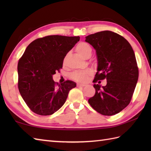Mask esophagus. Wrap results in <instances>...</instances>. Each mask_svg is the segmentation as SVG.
<instances>
[{
    "mask_svg": "<svg viewBox=\"0 0 151 151\" xmlns=\"http://www.w3.org/2000/svg\"><path fill=\"white\" fill-rule=\"evenodd\" d=\"M77 87H85L86 86V84H77Z\"/></svg>",
    "mask_w": 151,
    "mask_h": 151,
    "instance_id": "34e87169",
    "label": "esophagus"
}]
</instances>
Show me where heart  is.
Instances as JSON below:
<instances>
[{
	"instance_id": "1",
	"label": "heart",
	"mask_w": 151,
	"mask_h": 151,
	"mask_svg": "<svg viewBox=\"0 0 151 151\" xmlns=\"http://www.w3.org/2000/svg\"><path fill=\"white\" fill-rule=\"evenodd\" d=\"M76 51L83 57L88 58L91 56L92 52V48L86 42H80L76 47ZM67 61V57L63 59V64L65 65ZM92 70L86 69L84 70H75L70 75V77L73 80L78 82H86L88 78L92 75Z\"/></svg>"
}]
</instances>
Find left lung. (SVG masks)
Returning a JSON list of instances; mask_svg holds the SVG:
<instances>
[{
	"label": "left lung",
	"instance_id": "8db88e82",
	"mask_svg": "<svg viewBox=\"0 0 151 151\" xmlns=\"http://www.w3.org/2000/svg\"><path fill=\"white\" fill-rule=\"evenodd\" d=\"M86 41L94 47L97 56V72L93 82L107 80L105 86L93 85L95 94L88 102L102 115L118 114L129 104L138 80L135 54L129 41L111 31L90 34Z\"/></svg>",
	"mask_w": 151,
	"mask_h": 151
}]
</instances>
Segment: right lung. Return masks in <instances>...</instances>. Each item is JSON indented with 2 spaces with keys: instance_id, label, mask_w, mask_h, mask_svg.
<instances>
[{
  "instance_id": "right-lung-1",
  "label": "right lung",
  "mask_w": 151,
  "mask_h": 151,
  "mask_svg": "<svg viewBox=\"0 0 151 151\" xmlns=\"http://www.w3.org/2000/svg\"><path fill=\"white\" fill-rule=\"evenodd\" d=\"M79 40V36L59 35L38 38L29 44L19 60V91L35 114H53L65 103L70 89L76 87L70 81L58 84L52 75L62 69L64 58Z\"/></svg>"
}]
</instances>
